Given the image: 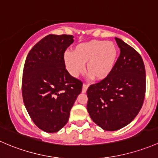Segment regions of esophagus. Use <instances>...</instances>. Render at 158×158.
Returning <instances> with one entry per match:
<instances>
[{
    "label": "esophagus",
    "instance_id": "34e87169",
    "mask_svg": "<svg viewBox=\"0 0 158 158\" xmlns=\"http://www.w3.org/2000/svg\"><path fill=\"white\" fill-rule=\"evenodd\" d=\"M87 88H88V86L87 85V84H83V88H82V92L83 93H86L87 92Z\"/></svg>",
    "mask_w": 158,
    "mask_h": 158
}]
</instances>
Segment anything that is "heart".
<instances>
[{"label": "heart", "mask_w": 158, "mask_h": 158, "mask_svg": "<svg viewBox=\"0 0 158 158\" xmlns=\"http://www.w3.org/2000/svg\"><path fill=\"white\" fill-rule=\"evenodd\" d=\"M118 48L113 42L92 40L77 45L73 52H66L64 62L68 72L77 77L85 71L96 81H104L113 73L118 59Z\"/></svg>", "instance_id": "b5f03b06"}]
</instances>
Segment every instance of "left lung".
Segmentation results:
<instances>
[{
	"instance_id": "1",
	"label": "left lung",
	"mask_w": 158,
	"mask_h": 158,
	"mask_svg": "<svg viewBox=\"0 0 158 158\" xmlns=\"http://www.w3.org/2000/svg\"><path fill=\"white\" fill-rule=\"evenodd\" d=\"M120 55L113 73L87 91V109L91 119L106 131L129 124L139 113L145 96V68L141 55L115 38Z\"/></svg>"
}]
</instances>
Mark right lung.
I'll return each mask as SVG.
<instances>
[{
	"label": "right lung",
	"mask_w": 158,
	"mask_h": 158,
	"mask_svg": "<svg viewBox=\"0 0 158 158\" xmlns=\"http://www.w3.org/2000/svg\"><path fill=\"white\" fill-rule=\"evenodd\" d=\"M71 35H50L32 48L26 59L22 94L29 115L40 129L57 132L64 127L82 90V82L66 70L64 54Z\"/></svg>",
	"instance_id": "1"
}]
</instances>
